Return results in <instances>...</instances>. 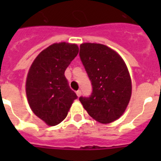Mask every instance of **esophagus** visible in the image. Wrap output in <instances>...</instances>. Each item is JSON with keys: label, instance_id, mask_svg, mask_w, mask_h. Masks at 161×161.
Masks as SVG:
<instances>
[{"label": "esophagus", "instance_id": "34e87169", "mask_svg": "<svg viewBox=\"0 0 161 161\" xmlns=\"http://www.w3.org/2000/svg\"><path fill=\"white\" fill-rule=\"evenodd\" d=\"M76 93H77V96H78V97H80L81 94H82V92H81L80 90H78L76 92Z\"/></svg>", "mask_w": 161, "mask_h": 161}]
</instances>
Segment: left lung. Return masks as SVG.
Listing matches in <instances>:
<instances>
[{
  "label": "left lung",
  "mask_w": 161,
  "mask_h": 161,
  "mask_svg": "<svg viewBox=\"0 0 161 161\" xmlns=\"http://www.w3.org/2000/svg\"><path fill=\"white\" fill-rule=\"evenodd\" d=\"M79 57L92 83L89 97L79 101L91 117L102 124L124 114L131 97V79L125 62L108 47L98 43L80 45Z\"/></svg>",
  "instance_id": "left-lung-1"
}]
</instances>
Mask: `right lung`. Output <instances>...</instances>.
<instances>
[{"mask_svg": "<svg viewBox=\"0 0 161 161\" xmlns=\"http://www.w3.org/2000/svg\"><path fill=\"white\" fill-rule=\"evenodd\" d=\"M78 53L76 44L54 43L39 53L29 69L26 82L29 105L47 125L62 122L78 98L64 75Z\"/></svg>", "mask_w": 161, "mask_h": 161, "instance_id": "right-lung-1", "label": "right lung"}]
</instances>
